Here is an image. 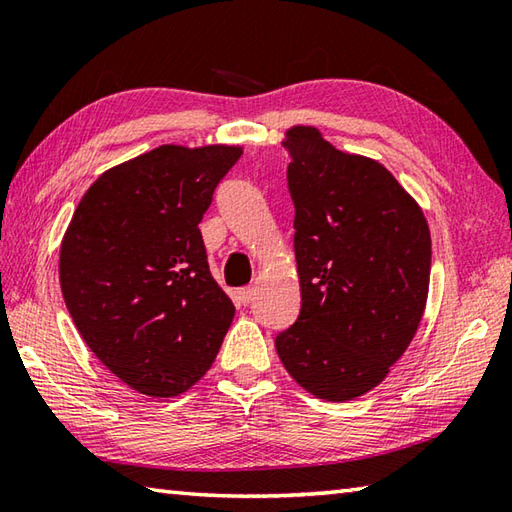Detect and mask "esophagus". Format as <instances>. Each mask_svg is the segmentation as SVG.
I'll use <instances>...</instances> for the list:
<instances>
[{
    "mask_svg": "<svg viewBox=\"0 0 512 512\" xmlns=\"http://www.w3.org/2000/svg\"><path fill=\"white\" fill-rule=\"evenodd\" d=\"M237 299H239V304L248 306V304L253 302V299H255V288H253V286H244V288H239V290H237Z\"/></svg>",
    "mask_w": 512,
    "mask_h": 512,
    "instance_id": "obj_1",
    "label": "esophagus"
}]
</instances>
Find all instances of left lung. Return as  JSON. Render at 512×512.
<instances>
[{"label": "left lung", "instance_id": "left-lung-1", "mask_svg": "<svg viewBox=\"0 0 512 512\" xmlns=\"http://www.w3.org/2000/svg\"><path fill=\"white\" fill-rule=\"evenodd\" d=\"M284 146L302 310L275 348L308 393L346 402L384 382L413 342L428 297L430 230L375 159L337 150L313 126L288 128Z\"/></svg>", "mask_w": 512, "mask_h": 512}]
</instances>
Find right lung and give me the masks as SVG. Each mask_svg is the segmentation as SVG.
I'll return each mask as SVG.
<instances>
[{
  "mask_svg": "<svg viewBox=\"0 0 512 512\" xmlns=\"http://www.w3.org/2000/svg\"><path fill=\"white\" fill-rule=\"evenodd\" d=\"M242 146L164 144L108 168L75 208L59 284L86 346L137 393L175 397L215 362L235 317L199 222Z\"/></svg>",
  "mask_w": 512,
  "mask_h": 512,
  "instance_id": "1",
  "label": "right lung"
}]
</instances>
